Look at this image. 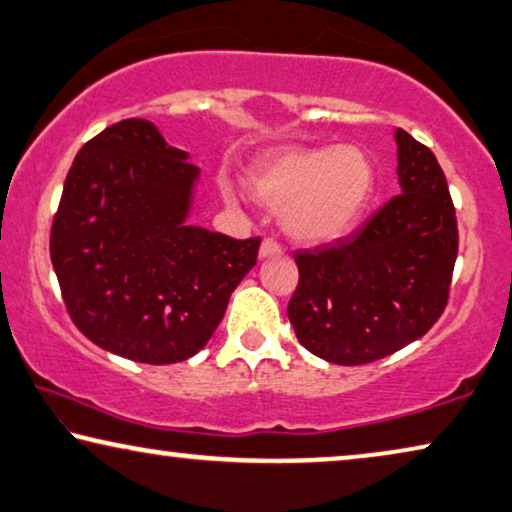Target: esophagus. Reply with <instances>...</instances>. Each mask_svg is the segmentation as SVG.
<instances>
[{
	"label": "esophagus",
	"instance_id": "esophagus-1",
	"mask_svg": "<svg viewBox=\"0 0 512 512\" xmlns=\"http://www.w3.org/2000/svg\"><path fill=\"white\" fill-rule=\"evenodd\" d=\"M281 254V247L274 240H263L261 242V251H258V256L261 258H270V256H279Z\"/></svg>",
	"mask_w": 512,
	"mask_h": 512
}]
</instances>
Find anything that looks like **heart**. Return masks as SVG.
I'll use <instances>...</instances> for the list:
<instances>
[{
  "mask_svg": "<svg viewBox=\"0 0 512 512\" xmlns=\"http://www.w3.org/2000/svg\"><path fill=\"white\" fill-rule=\"evenodd\" d=\"M374 187V161L358 145H281L247 173L249 194L268 207H284L286 233L302 244H330L351 233Z\"/></svg>",
  "mask_w": 512,
  "mask_h": 512,
  "instance_id": "obj_1",
  "label": "heart"
}]
</instances>
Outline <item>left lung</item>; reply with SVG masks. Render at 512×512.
I'll list each match as a JSON object with an SVG mask.
<instances>
[{"label": "left lung", "instance_id": "obj_1", "mask_svg": "<svg viewBox=\"0 0 512 512\" xmlns=\"http://www.w3.org/2000/svg\"><path fill=\"white\" fill-rule=\"evenodd\" d=\"M399 196L328 247L295 251L298 342L335 365H367L416 342L448 305L457 219L429 147L395 131Z\"/></svg>", "mask_w": 512, "mask_h": 512}]
</instances>
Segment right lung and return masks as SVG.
Instances as JSON below:
<instances>
[{
  "label": "right lung",
  "instance_id": "obj_1",
  "mask_svg": "<svg viewBox=\"0 0 512 512\" xmlns=\"http://www.w3.org/2000/svg\"><path fill=\"white\" fill-rule=\"evenodd\" d=\"M187 159L147 120L103 129L80 147L50 233L76 328L147 365L201 351L261 247L187 224L201 175Z\"/></svg>",
  "mask_w": 512,
  "mask_h": 512
}]
</instances>
